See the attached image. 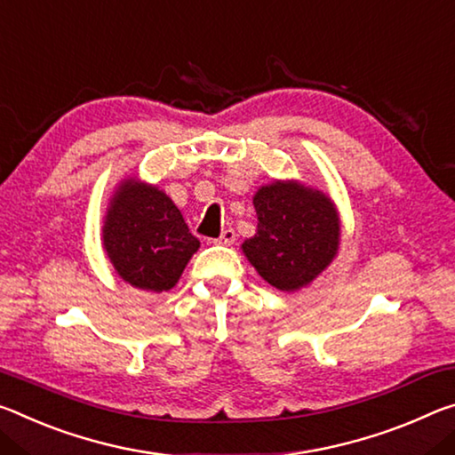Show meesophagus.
<instances>
[{
    "instance_id": "34e87169",
    "label": "esophagus",
    "mask_w": 455,
    "mask_h": 455,
    "mask_svg": "<svg viewBox=\"0 0 455 455\" xmlns=\"http://www.w3.org/2000/svg\"><path fill=\"white\" fill-rule=\"evenodd\" d=\"M213 242L221 243V245H232L235 242V232H234V229H223L220 237H215Z\"/></svg>"
}]
</instances>
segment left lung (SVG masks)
I'll return each mask as SVG.
<instances>
[{"label": "left lung", "mask_w": 455, "mask_h": 455, "mask_svg": "<svg viewBox=\"0 0 455 455\" xmlns=\"http://www.w3.org/2000/svg\"><path fill=\"white\" fill-rule=\"evenodd\" d=\"M254 207L258 229L242 251L270 286L296 292L337 258L340 215L329 193L296 179H274L254 193Z\"/></svg>", "instance_id": "8db88e82"}]
</instances>
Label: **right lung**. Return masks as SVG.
<instances>
[{
	"label": "right lung",
	"instance_id": "add662e5",
	"mask_svg": "<svg viewBox=\"0 0 455 455\" xmlns=\"http://www.w3.org/2000/svg\"><path fill=\"white\" fill-rule=\"evenodd\" d=\"M102 248L126 284L159 294L177 284L199 240L165 191L126 177L108 199Z\"/></svg>",
	"mask_w": 455,
	"mask_h": 455
}]
</instances>
